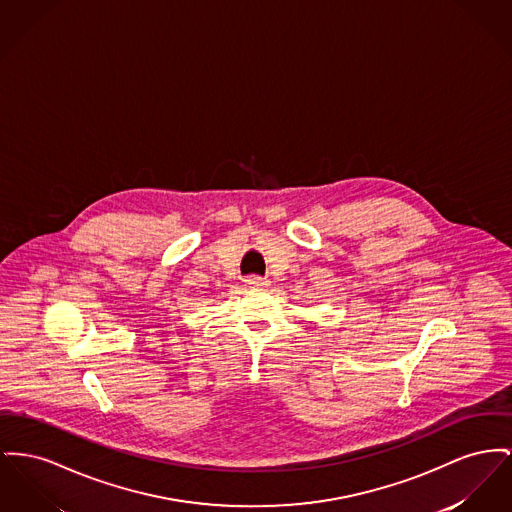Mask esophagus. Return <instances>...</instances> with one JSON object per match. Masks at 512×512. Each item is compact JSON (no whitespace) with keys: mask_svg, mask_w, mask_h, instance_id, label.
Returning <instances> with one entry per match:
<instances>
[{"mask_svg":"<svg viewBox=\"0 0 512 512\" xmlns=\"http://www.w3.org/2000/svg\"><path fill=\"white\" fill-rule=\"evenodd\" d=\"M245 282L249 288H267L269 286V280L261 278V276H249Z\"/></svg>","mask_w":512,"mask_h":512,"instance_id":"1","label":"esophagus"}]
</instances>
